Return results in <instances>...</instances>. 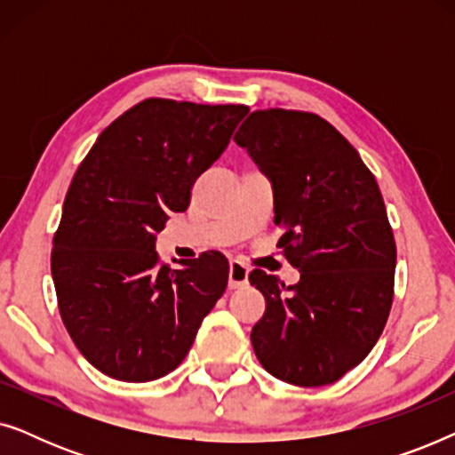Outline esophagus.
I'll list each match as a JSON object with an SVG mask.
<instances>
[{
  "instance_id": "34e87169",
  "label": "esophagus",
  "mask_w": 455,
  "mask_h": 455,
  "mask_svg": "<svg viewBox=\"0 0 455 455\" xmlns=\"http://www.w3.org/2000/svg\"><path fill=\"white\" fill-rule=\"evenodd\" d=\"M229 288H242L248 283V267L242 260H229V275H228Z\"/></svg>"
}]
</instances>
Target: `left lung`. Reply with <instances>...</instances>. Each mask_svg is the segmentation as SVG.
<instances>
[{
  "instance_id": "obj_1",
  "label": "left lung",
  "mask_w": 455,
  "mask_h": 455,
  "mask_svg": "<svg viewBox=\"0 0 455 455\" xmlns=\"http://www.w3.org/2000/svg\"><path fill=\"white\" fill-rule=\"evenodd\" d=\"M234 140L273 182L277 242L300 282L254 269L265 296L259 363L298 387L335 383L381 338L394 302L395 240L379 184L356 148L308 111L259 109Z\"/></svg>"
}]
</instances>
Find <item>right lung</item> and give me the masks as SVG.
Listing matches in <instances>:
<instances>
[{
  "mask_svg": "<svg viewBox=\"0 0 455 455\" xmlns=\"http://www.w3.org/2000/svg\"><path fill=\"white\" fill-rule=\"evenodd\" d=\"M246 105L145 99L99 134L53 235L61 321L80 354L117 381L172 372L228 285L221 252L170 269L155 251L167 215L226 151Z\"/></svg>",
  "mask_w": 455,
  "mask_h": 455,
  "instance_id": "add662e5",
  "label": "right lung"
}]
</instances>
